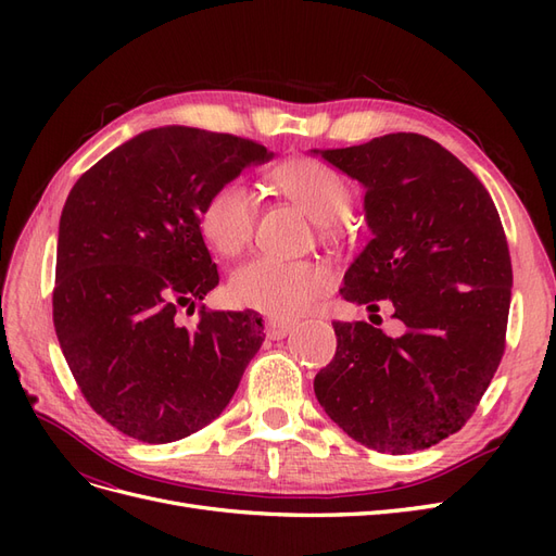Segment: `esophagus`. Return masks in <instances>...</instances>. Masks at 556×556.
I'll list each match as a JSON object with an SVG mask.
<instances>
[{
  "label": "esophagus",
  "instance_id": "34e87169",
  "mask_svg": "<svg viewBox=\"0 0 556 556\" xmlns=\"http://www.w3.org/2000/svg\"><path fill=\"white\" fill-rule=\"evenodd\" d=\"M292 329H294V323H290V319H278V317L266 319L268 339H285V336H288Z\"/></svg>",
  "mask_w": 556,
  "mask_h": 556
}]
</instances>
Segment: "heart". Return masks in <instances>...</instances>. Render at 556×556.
<instances>
[{
  "instance_id": "obj_1",
  "label": "heart",
  "mask_w": 556,
  "mask_h": 556,
  "mask_svg": "<svg viewBox=\"0 0 556 556\" xmlns=\"http://www.w3.org/2000/svg\"><path fill=\"white\" fill-rule=\"evenodd\" d=\"M271 182L304 208L315 223L329 229L352 204L348 182L329 164L315 157H294L278 164ZM257 220V197L241 180H227L211 192L199 215L201 231L220 255L233 257L252 241ZM331 288L325 264L311 260L255 257L233 271L229 296L233 304L280 319L304 315Z\"/></svg>"
}]
</instances>
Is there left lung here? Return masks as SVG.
Masks as SVG:
<instances>
[{
	"mask_svg": "<svg viewBox=\"0 0 556 556\" xmlns=\"http://www.w3.org/2000/svg\"><path fill=\"white\" fill-rule=\"evenodd\" d=\"M323 157L364 185L374 231L341 296L371 313L392 306L406 331L392 339L374 319H336V355L315 376V396L366 447L427 450L468 422L506 350V231L476 174L422 134H384Z\"/></svg>",
	"mask_w": 556,
	"mask_h": 556,
	"instance_id": "1",
	"label": "left lung"
}]
</instances>
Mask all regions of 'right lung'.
<instances>
[{
    "instance_id": "right-lung-1",
    "label": "right lung",
    "mask_w": 556,
    "mask_h": 556,
    "mask_svg": "<svg viewBox=\"0 0 556 556\" xmlns=\"http://www.w3.org/2000/svg\"><path fill=\"white\" fill-rule=\"evenodd\" d=\"M271 155L252 139L160 127L83 174L60 217L53 323L90 408L141 443H172L225 410L264 341L255 311L180 307L220 280L201 237L211 192Z\"/></svg>"
}]
</instances>
